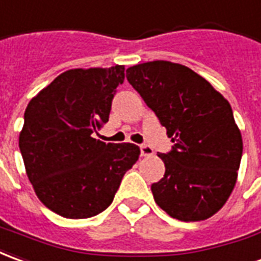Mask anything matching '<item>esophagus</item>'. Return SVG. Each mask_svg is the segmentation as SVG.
I'll return each mask as SVG.
<instances>
[{
    "mask_svg": "<svg viewBox=\"0 0 261 261\" xmlns=\"http://www.w3.org/2000/svg\"><path fill=\"white\" fill-rule=\"evenodd\" d=\"M153 153H154V150L149 145H146V143L140 145V154L142 156H153Z\"/></svg>",
    "mask_w": 261,
    "mask_h": 261,
    "instance_id": "obj_1",
    "label": "esophagus"
}]
</instances>
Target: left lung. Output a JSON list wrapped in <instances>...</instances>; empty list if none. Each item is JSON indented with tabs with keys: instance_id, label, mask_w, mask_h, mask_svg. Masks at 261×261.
Listing matches in <instances>:
<instances>
[{
	"instance_id": "1",
	"label": "left lung",
	"mask_w": 261,
	"mask_h": 261,
	"mask_svg": "<svg viewBox=\"0 0 261 261\" xmlns=\"http://www.w3.org/2000/svg\"><path fill=\"white\" fill-rule=\"evenodd\" d=\"M126 79L174 143L157 154L166 171L151 184L156 204L178 221L208 219L232 193L243 151L230 104L178 63L136 64L127 68Z\"/></svg>"
}]
</instances>
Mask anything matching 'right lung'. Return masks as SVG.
<instances>
[{
    "label": "right lung",
    "instance_id": "right-lung-1",
    "mask_svg": "<svg viewBox=\"0 0 261 261\" xmlns=\"http://www.w3.org/2000/svg\"><path fill=\"white\" fill-rule=\"evenodd\" d=\"M123 80V66L74 68L28 104L19 135L28 178L43 205L64 218L84 219L107 210L139 159L136 145L95 139Z\"/></svg>",
    "mask_w": 261,
    "mask_h": 261
}]
</instances>
